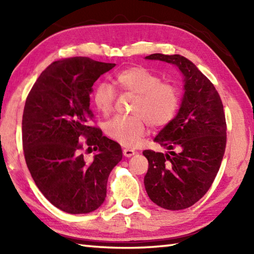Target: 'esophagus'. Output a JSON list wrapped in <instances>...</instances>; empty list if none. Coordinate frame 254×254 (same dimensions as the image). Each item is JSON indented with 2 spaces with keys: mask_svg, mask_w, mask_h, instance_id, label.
<instances>
[{
  "mask_svg": "<svg viewBox=\"0 0 254 254\" xmlns=\"http://www.w3.org/2000/svg\"><path fill=\"white\" fill-rule=\"evenodd\" d=\"M123 154H124V157L130 158V157H132V156H134L135 151H134V150H132V149L126 148V149H123Z\"/></svg>",
  "mask_w": 254,
  "mask_h": 254,
  "instance_id": "1",
  "label": "esophagus"
}]
</instances>
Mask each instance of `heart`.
Segmentation results:
<instances>
[{
  "instance_id": "b5f03b06",
  "label": "heart",
  "mask_w": 254,
  "mask_h": 254,
  "mask_svg": "<svg viewBox=\"0 0 254 254\" xmlns=\"http://www.w3.org/2000/svg\"><path fill=\"white\" fill-rule=\"evenodd\" d=\"M115 83L122 91L136 94L132 115H117L107 122V135L123 145L136 144L147 133L148 123L161 127L175 118L180 104L177 85L161 80V77L141 66L120 71ZM115 92L107 83H100L93 93V103L103 115H109L114 106Z\"/></svg>"
}]
</instances>
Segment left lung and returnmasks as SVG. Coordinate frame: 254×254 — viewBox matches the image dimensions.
Wrapping results in <instances>:
<instances>
[{
    "label": "left lung",
    "mask_w": 254,
    "mask_h": 254,
    "mask_svg": "<svg viewBox=\"0 0 254 254\" xmlns=\"http://www.w3.org/2000/svg\"><path fill=\"white\" fill-rule=\"evenodd\" d=\"M145 59L177 67L185 93L177 115L154 137L168 151H143L149 162L144 187L160 207L185 209L207 192L220 170L226 147L222 100L212 81L183 56L152 54Z\"/></svg>",
    "instance_id": "obj_1"
}]
</instances>
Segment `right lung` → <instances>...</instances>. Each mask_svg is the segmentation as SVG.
Listing matches in <instances>:
<instances>
[{
	"instance_id": "obj_1",
	"label": "right lung",
	"mask_w": 254,
	"mask_h": 254,
	"mask_svg": "<svg viewBox=\"0 0 254 254\" xmlns=\"http://www.w3.org/2000/svg\"><path fill=\"white\" fill-rule=\"evenodd\" d=\"M114 66L88 57L54 62L25 101V162L39 190L63 212L87 214L100 207L110 173L122 159L121 145L92 126L89 109L94 83ZM84 147L98 151L92 161L81 154Z\"/></svg>"
}]
</instances>
